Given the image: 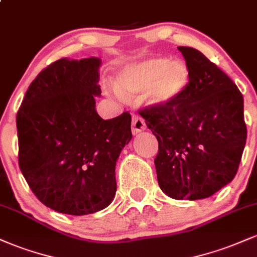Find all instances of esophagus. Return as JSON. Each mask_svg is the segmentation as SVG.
Listing matches in <instances>:
<instances>
[{
    "mask_svg": "<svg viewBox=\"0 0 257 257\" xmlns=\"http://www.w3.org/2000/svg\"><path fill=\"white\" fill-rule=\"evenodd\" d=\"M146 124L144 122V119L141 118L139 114H133V120H132V133L133 134H138V133L145 131Z\"/></svg>",
    "mask_w": 257,
    "mask_h": 257,
    "instance_id": "34e87169",
    "label": "esophagus"
}]
</instances>
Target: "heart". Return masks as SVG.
I'll return each mask as SVG.
<instances>
[{"label":"heart","mask_w":257,"mask_h":257,"mask_svg":"<svg viewBox=\"0 0 257 257\" xmlns=\"http://www.w3.org/2000/svg\"><path fill=\"white\" fill-rule=\"evenodd\" d=\"M190 82L188 67L181 61L153 58L125 67L117 78L123 93L138 94L147 91L153 105L167 106L176 101Z\"/></svg>","instance_id":"1"}]
</instances>
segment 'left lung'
<instances>
[{"mask_svg": "<svg viewBox=\"0 0 257 257\" xmlns=\"http://www.w3.org/2000/svg\"><path fill=\"white\" fill-rule=\"evenodd\" d=\"M190 71L181 96L140 114L158 140L155 158L161 190L174 199H203L231 182L246 141L243 95L204 54L178 47Z\"/></svg>", "mask_w": 257, "mask_h": 257, "instance_id": "obj_1", "label": "left lung"}]
</instances>
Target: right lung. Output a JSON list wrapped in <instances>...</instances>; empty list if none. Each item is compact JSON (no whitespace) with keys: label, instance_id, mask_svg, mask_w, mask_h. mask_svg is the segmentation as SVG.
Listing matches in <instances>:
<instances>
[{"label":"right lung","instance_id":"right-lung-1","mask_svg":"<svg viewBox=\"0 0 257 257\" xmlns=\"http://www.w3.org/2000/svg\"><path fill=\"white\" fill-rule=\"evenodd\" d=\"M100 59H60L29 85L17 113L18 162L40 202L58 213L87 215L116 194L117 158L132 139L128 111L102 119Z\"/></svg>","mask_w":257,"mask_h":257}]
</instances>
